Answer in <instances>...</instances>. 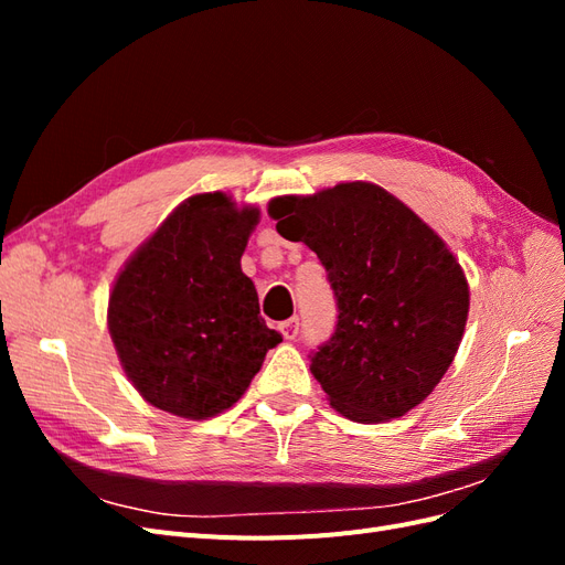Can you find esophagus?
Segmentation results:
<instances>
[{"instance_id": "esophagus-1", "label": "esophagus", "mask_w": 565, "mask_h": 565, "mask_svg": "<svg viewBox=\"0 0 565 565\" xmlns=\"http://www.w3.org/2000/svg\"><path fill=\"white\" fill-rule=\"evenodd\" d=\"M280 332L285 339H295L299 334V318H289L280 322Z\"/></svg>"}]
</instances>
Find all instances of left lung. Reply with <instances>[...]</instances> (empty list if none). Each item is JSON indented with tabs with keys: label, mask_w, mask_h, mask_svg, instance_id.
<instances>
[{
	"label": "left lung",
	"mask_w": 565,
	"mask_h": 565,
	"mask_svg": "<svg viewBox=\"0 0 565 565\" xmlns=\"http://www.w3.org/2000/svg\"><path fill=\"white\" fill-rule=\"evenodd\" d=\"M287 241L328 270L337 328L311 353L330 405L353 422L403 417L448 372L465 334L469 285L448 245L384 188L353 181L270 200Z\"/></svg>",
	"instance_id": "1"
}]
</instances>
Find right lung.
<instances>
[{"label": "right lung", "mask_w": 565, "mask_h": 565, "mask_svg": "<svg viewBox=\"0 0 565 565\" xmlns=\"http://www.w3.org/2000/svg\"><path fill=\"white\" fill-rule=\"evenodd\" d=\"M259 210L224 193L188 198L136 249L108 301V330L141 396L183 419L241 401L282 337L241 268Z\"/></svg>", "instance_id": "1"}]
</instances>
